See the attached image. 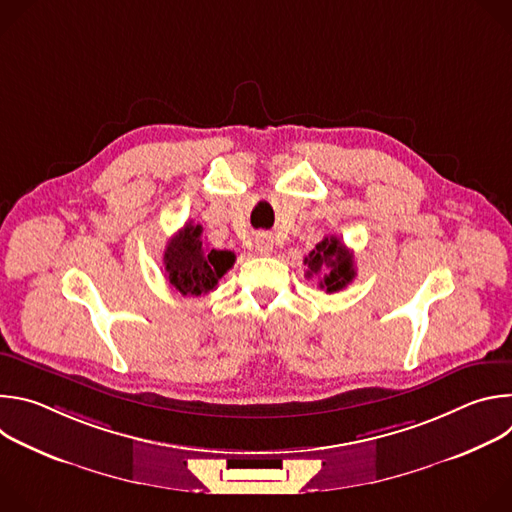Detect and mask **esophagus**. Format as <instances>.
Instances as JSON below:
<instances>
[{
	"instance_id": "1",
	"label": "esophagus",
	"mask_w": 512,
	"mask_h": 512,
	"mask_svg": "<svg viewBox=\"0 0 512 512\" xmlns=\"http://www.w3.org/2000/svg\"><path fill=\"white\" fill-rule=\"evenodd\" d=\"M255 249L261 253V255H269L273 251V239L271 235H265V233H259L255 237Z\"/></svg>"
}]
</instances>
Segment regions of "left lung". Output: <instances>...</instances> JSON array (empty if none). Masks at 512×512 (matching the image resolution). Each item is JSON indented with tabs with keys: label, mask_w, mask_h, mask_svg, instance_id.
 <instances>
[{
	"label": "left lung",
	"mask_w": 512,
	"mask_h": 512,
	"mask_svg": "<svg viewBox=\"0 0 512 512\" xmlns=\"http://www.w3.org/2000/svg\"><path fill=\"white\" fill-rule=\"evenodd\" d=\"M308 265V277L318 275V285L326 289V294L344 289L356 275L352 251L338 237H324L314 251L304 259Z\"/></svg>",
	"instance_id": "8db88e82"
}]
</instances>
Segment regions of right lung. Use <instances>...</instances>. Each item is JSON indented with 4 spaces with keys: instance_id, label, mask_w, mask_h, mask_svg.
Returning <instances> with one entry per match:
<instances>
[{
    "instance_id": "obj_1",
    "label": "right lung",
    "mask_w": 512,
    "mask_h": 512,
    "mask_svg": "<svg viewBox=\"0 0 512 512\" xmlns=\"http://www.w3.org/2000/svg\"><path fill=\"white\" fill-rule=\"evenodd\" d=\"M235 263V253L206 249L202 227L188 221L164 251V271L182 296H204Z\"/></svg>"
}]
</instances>
